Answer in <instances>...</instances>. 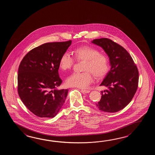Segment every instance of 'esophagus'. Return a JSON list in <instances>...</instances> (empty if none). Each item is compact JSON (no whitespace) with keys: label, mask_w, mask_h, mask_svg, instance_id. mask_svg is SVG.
<instances>
[{"label":"esophagus","mask_w":155,"mask_h":155,"mask_svg":"<svg viewBox=\"0 0 155 155\" xmlns=\"http://www.w3.org/2000/svg\"><path fill=\"white\" fill-rule=\"evenodd\" d=\"M81 91L83 93H86V94H87V93H89V92H90V90H84V89H81Z\"/></svg>","instance_id":"obj_1"}]
</instances>
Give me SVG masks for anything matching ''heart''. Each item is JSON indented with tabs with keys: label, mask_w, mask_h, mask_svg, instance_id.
I'll list each match as a JSON object with an SVG mask.
<instances>
[{
	"label": "heart",
	"mask_w": 155,
	"mask_h": 155,
	"mask_svg": "<svg viewBox=\"0 0 155 155\" xmlns=\"http://www.w3.org/2000/svg\"><path fill=\"white\" fill-rule=\"evenodd\" d=\"M73 59L69 54L64 53L60 57L59 66L63 71L71 69L76 61H84L81 73H74L66 79V84L71 87L84 89L89 86L94 80L104 78L109 72L110 65L107 57L95 47L80 46L74 50Z\"/></svg>",
	"instance_id": "b5f03b06"
}]
</instances>
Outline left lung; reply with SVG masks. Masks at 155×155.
<instances>
[{
  "instance_id": "left-lung-1",
  "label": "left lung",
  "mask_w": 155,
  "mask_h": 155,
  "mask_svg": "<svg viewBox=\"0 0 155 155\" xmlns=\"http://www.w3.org/2000/svg\"><path fill=\"white\" fill-rule=\"evenodd\" d=\"M108 55L111 70L100 86L107 89L101 91V98L96 103L104 112H116L127 105L138 87V70L131 56L122 46L108 38L93 40Z\"/></svg>"
}]
</instances>
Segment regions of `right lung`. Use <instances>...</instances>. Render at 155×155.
Wrapping results in <instances>:
<instances>
[{
    "instance_id": "right-lung-1",
    "label": "right lung",
    "mask_w": 155,
    "mask_h": 155,
    "mask_svg": "<svg viewBox=\"0 0 155 155\" xmlns=\"http://www.w3.org/2000/svg\"><path fill=\"white\" fill-rule=\"evenodd\" d=\"M71 41L43 44L26 54L20 62L18 92L24 104L35 115L54 117L65 101L68 89L58 90L62 80L58 70L60 57Z\"/></svg>"
}]
</instances>
